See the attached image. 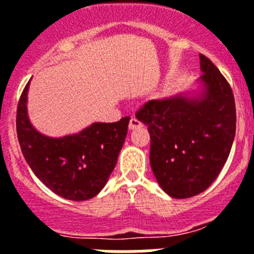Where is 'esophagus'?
I'll list each match as a JSON object with an SVG mask.
<instances>
[{"label": "esophagus", "mask_w": 254, "mask_h": 254, "mask_svg": "<svg viewBox=\"0 0 254 254\" xmlns=\"http://www.w3.org/2000/svg\"><path fill=\"white\" fill-rule=\"evenodd\" d=\"M142 127V123L139 120H136V119H130L129 121V130H134L138 129V127Z\"/></svg>", "instance_id": "esophagus-1"}]
</instances>
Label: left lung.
<instances>
[{"label":"left lung","mask_w":254,"mask_h":254,"mask_svg":"<svg viewBox=\"0 0 254 254\" xmlns=\"http://www.w3.org/2000/svg\"><path fill=\"white\" fill-rule=\"evenodd\" d=\"M199 61L195 89L149 101L135 115L148 127L156 180L178 199L194 197L215 182L235 136L230 85L209 59L199 55Z\"/></svg>","instance_id":"obj_1"}]
</instances>
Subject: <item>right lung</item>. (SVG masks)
Masks as SVG:
<instances>
[{"mask_svg": "<svg viewBox=\"0 0 254 254\" xmlns=\"http://www.w3.org/2000/svg\"><path fill=\"white\" fill-rule=\"evenodd\" d=\"M29 83L19 101L17 139L34 175L57 195L70 200L96 197L118 162L130 118L116 123H93L79 133L48 136L39 133L28 116Z\"/></svg>", "mask_w": 254, "mask_h": 254, "instance_id": "add662e5", "label": "right lung"}]
</instances>
